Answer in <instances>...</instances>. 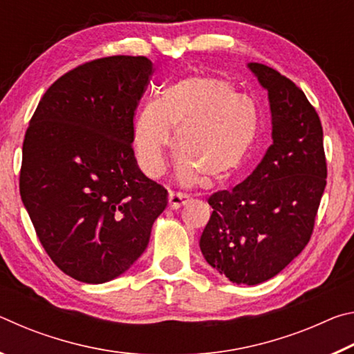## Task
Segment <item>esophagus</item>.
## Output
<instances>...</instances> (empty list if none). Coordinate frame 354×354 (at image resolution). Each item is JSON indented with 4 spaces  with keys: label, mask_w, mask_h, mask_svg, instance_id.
<instances>
[{
    "label": "esophagus",
    "mask_w": 354,
    "mask_h": 354,
    "mask_svg": "<svg viewBox=\"0 0 354 354\" xmlns=\"http://www.w3.org/2000/svg\"><path fill=\"white\" fill-rule=\"evenodd\" d=\"M189 203V196L184 194H175V192H170L169 194V206L170 209H179L184 205Z\"/></svg>",
    "instance_id": "1"
}]
</instances>
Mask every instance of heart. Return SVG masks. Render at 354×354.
Listing matches in <instances>:
<instances>
[{"mask_svg": "<svg viewBox=\"0 0 354 354\" xmlns=\"http://www.w3.org/2000/svg\"><path fill=\"white\" fill-rule=\"evenodd\" d=\"M171 128H178L179 181L195 184L203 178L205 185L214 187L242 169L256 139L257 117L253 103L239 97L236 87L223 77L179 80L137 113L134 147L148 176L159 178L165 171Z\"/></svg>", "mask_w": 354, "mask_h": 354, "instance_id": "obj_1", "label": "heart"}]
</instances>
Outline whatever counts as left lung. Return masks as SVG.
<instances>
[{
  "mask_svg": "<svg viewBox=\"0 0 354 354\" xmlns=\"http://www.w3.org/2000/svg\"><path fill=\"white\" fill-rule=\"evenodd\" d=\"M248 68L268 92L273 143L243 183L209 196L214 211L200 248L220 274L254 286L308 245L326 185V159L319 113L301 88L263 64Z\"/></svg>",
  "mask_w": 354,
  "mask_h": 354,
  "instance_id": "left-lung-1",
  "label": "left lung"
}]
</instances>
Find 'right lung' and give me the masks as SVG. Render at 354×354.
<instances>
[{"label":"right lung","mask_w":354,"mask_h":354,"mask_svg":"<svg viewBox=\"0 0 354 354\" xmlns=\"http://www.w3.org/2000/svg\"><path fill=\"white\" fill-rule=\"evenodd\" d=\"M145 56L95 59L41 97L23 142L20 195L51 261L81 283L124 273L149 242L167 190L137 165L134 112Z\"/></svg>","instance_id":"1"}]
</instances>
